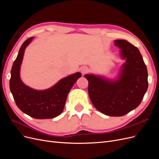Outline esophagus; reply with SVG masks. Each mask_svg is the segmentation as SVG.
Here are the masks:
<instances>
[{
    "label": "esophagus",
    "instance_id": "esophagus-1",
    "mask_svg": "<svg viewBox=\"0 0 159 159\" xmlns=\"http://www.w3.org/2000/svg\"><path fill=\"white\" fill-rule=\"evenodd\" d=\"M88 70H88V67H86V66L81 67V69H80V71H81V74H82L83 75L87 73V72L88 71Z\"/></svg>",
    "mask_w": 159,
    "mask_h": 159
}]
</instances>
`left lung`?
Returning a JSON list of instances; mask_svg holds the SVG:
<instances>
[{"mask_svg":"<svg viewBox=\"0 0 159 159\" xmlns=\"http://www.w3.org/2000/svg\"><path fill=\"white\" fill-rule=\"evenodd\" d=\"M125 62L115 79L85 74L91 103L100 112L112 117L123 116L140 105L148 88V72L137 47L127 40H115Z\"/></svg>","mask_w":159,"mask_h":159,"instance_id":"8db88e82","label":"left lung"}]
</instances>
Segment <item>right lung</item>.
Returning a JSON list of instances; mask_svg holds the SVG:
<instances>
[{
	"mask_svg": "<svg viewBox=\"0 0 159 159\" xmlns=\"http://www.w3.org/2000/svg\"><path fill=\"white\" fill-rule=\"evenodd\" d=\"M33 38H29L23 43L14 61L10 89L16 105L23 113L35 119H52L63 111L69 91L81 74L80 72L71 74L44 90L34 89L25 85L20 78V67L26 48Z\"/></svg>",
	"mask_w": 159,
	"mask_h": 159,
	"instance_id": "right-lung-1",
	"label": "right lung"
}]
</instances>
